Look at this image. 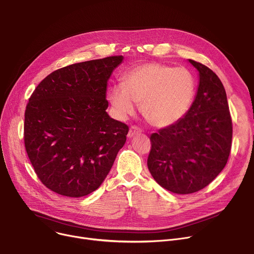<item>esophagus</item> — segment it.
<instances>
[{"label": "esophagus", "instance_id": "1", "mask_svg": "<svg viewBox=\"0 0 254 254\" xmlns=\"http://www.w3.org/2000/svg\"><path fill=\"white\" fill-rule=\"evenodd\" d=\"M139 133H140V130L137 127H136V126H131V128L129 129V132H128V137L131 138V137H133V136L137 135Z\"/></svg>", "mask_w": 254, "mask_h": 254}]
</instances>
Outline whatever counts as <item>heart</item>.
<instances>
[{"instance_id": "1", "label": "heart", "mask_w": 254, "mask_h": 254, "mask_svg": "<svg viewBox=\"0 0 254 254\" xmlns=\"http://www.w3.org/2000/svg\"><path fill=\"white\" fill-rule=\"evenodd\" d=\"M195 93V79L184 67L144 63L125 73L123 84L110 90L109 99L121 119L133 115L140 104L144 119L164 128L178 122L190 108Z\"/></svg>"}]
</instances>
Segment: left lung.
<instances>
[{"label": "left lung", "mask_w": 254, "mask_h": 254, "mask_svg": "<svg viewBox=\"0 0 254 254\" xmlns=\"http://www.w3.org/2000/svg\"><path fill=\"white\" fill-rule=\"evenodd\" d=\"M199 72L196 97L178 122L150 136L147 167L165 189L189 194L206 187L225 168L233 125L220 78L205 65L189 60Z\"/></svg>", "instance_id": "8db88e82"}]
</instances>
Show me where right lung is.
<instances>
[{"label":"right lung","mask_w":254,"mask_h":254,"mask_svg":"<svg viewBox=\"0 0 254 254\" xmlns=\"http://www.w3.org/2000/svg\"><path fill=\"white\" fill-rule=\"evenodd\" d=\"M123 56L72 64L48 75L29 97L24 145L41 182L68 197L101 186L129 127L106 112L107 83Z\"/></svg>","instance_id":"1"}]
</instances>
